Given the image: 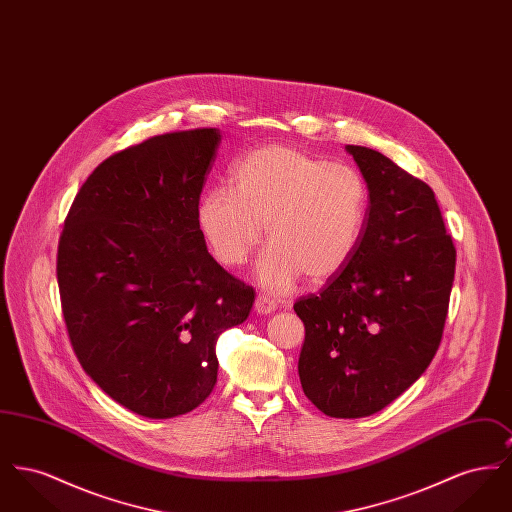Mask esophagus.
Here are the masks:
<instances>
[{
    "mask_svg": "<svg viewBox=\"0 0 512 512\" xmlns=\"http://www.w3.org/2000/svg\"><path fill=\"white\" fill-rule=\"evenodd\" d=\"M274 309H276V303H274L268 295H263V293L257 295V299H255V311H257L259 315H268V313H272Z\"/></svg>",
    "mask_w": 512,
    "mask_h": 512,
    "instance_id": "1",
    "label": "esophagus"
}]
</instances>
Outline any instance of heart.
<instances>
[{
    "label": "heart",
    "instance_id": "1",
    "mask_svg": "<svg viewBox=\"0 0 512 512\" xmlns=\"http://www.w3.org/2000/svg\"><path fill=\"white\" fill-rule=\"evenodd\" d=\"M232 186L207 192L197 205L201 236L220 265H244L263 242V224L272 247L257 276L268 290L284 292L299 276L324 284L355 255L368 186L353 167L274 144L245 153Z\"/></svg>",
    "mask_w": 512,
    "mask_h": 512
}]
</instances>
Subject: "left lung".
Returning <instances> with one entry per match:
<instances>
[{
  "label": "left lung",
  "mask_w": 512,
  "mask_h": 512,
  "mask_svg": "<svg viewBox=\"0 0 512 512\" xmlns=\"http://www.w3.org/2000/svg\"><path fill=\"white\" fill-rule=\"evenodd\" d=\"M368 186V213L347 267L293 311L305 324L299 380L328 416L382 411L438 351L457 251L432 188L386 155L345 147Z\"/></svg>",
  "instance_id": "obj_1"
}]
</instances>
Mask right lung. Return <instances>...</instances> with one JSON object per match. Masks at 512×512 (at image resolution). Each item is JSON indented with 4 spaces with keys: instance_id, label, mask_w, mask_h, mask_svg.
Masks as SVG:
<instances>
[{
    "instance_id": "right-lung-1",
    "label": "right lung",
    "mask_w": 512,
    "mask_h": 512,
    "mask_svg": "<svg viewBox=\"0 0 512 512\" xmlns=\"http://www.w3.org/2000/svg\"><path fill=\"white\" fill-rule=\"evenodd\" d=\"M215 128L147 138L107 157L74 197L57 282L78 363L147 418L199 407L215 388L220 334L255 292L209 255L197 224Z\"/></svg>"
}]
</instances>
